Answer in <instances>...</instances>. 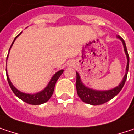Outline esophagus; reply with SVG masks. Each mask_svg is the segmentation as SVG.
<instances>
[{"label": "esophagus", "instance_id": "1", "mask_svg": "<svg viewBox=\"0 0 134 134\" xmlns=\"http://www.w3.org/2000/svg\"><path fill=\"white\" fill-rule=\"evenodd\" d=\"M70 65H71V64H70Z\"/></svg>", "mask_w": 134, "mask_h": 134}]
</instances>
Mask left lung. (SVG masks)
Instances as JSON below:
<instances>
[{"instance_id": "1", "label": "left lung", "mask_w": 134, "mask_h": 134, "mask_svg": "<svg viewBox=\"0 0 134 134\" xmlns=\"http://www.w3.org/2000/svg\"><path fill=\"white\" fill-rule=\"evenodd\" d=\"M117 38L120 39L121 41L124 53L127 57V67H126V73L123 77L121 82L119 83L118 86H115L113 89L108 90H96L89 88L86 86L83 83L81 77L78 72H76V92L79 97L81 98L83 102L90 104L92 105H98L104 104L109 100L112 99L115 96H117L120 91L121 90L124 83L126 82L127 73H128V68H129V55L127 53V47L124 40L122 38L121 36H117Z\"/></svg>"}]
</instances>
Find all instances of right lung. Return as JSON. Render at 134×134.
I'll list each match as a JSON object with an SVG mask.
<instances>
[{
	"label": "right lung",
	"instance_id": "obj_1",
	"mask_svg": "<svg viewBox=\"0 0 134 134\" xmlns=\"http://www.w3.org/2000/svg\"><path fill=\"white\" fill-rule=\"evenodd\" d=\"M22 32H20V34L18 36H16L12 44L9 49V52L10 51V48L13 46V44L14 43L15 40L16 39V38L18 36H20ZM8 56H9V54H7V60L8 58ZM6 72H7V81H8V83L11 88V90L13 92V93L18 97L19 98H20L21 100H23V102H26L28 104H30V105H41V104H43L44 102H48L50 98L51 97L53 92H54V86H55V84H56V82L57 80H58L60 75L63 74L64 72V70H60L59 71L56 72L53 75V76L51 77V79L50 80L49 83H48V85L46 86V87H44V89L41 90L40 92H38L36 93H34V94H31V93H26V92H23L21 91L18 90L13 85V83H11L10 78H9V76H8V74H7V68H6Z\"/></svg>",
	"mask_w": 134,
	"mask_h": 134
}]
</instances>
